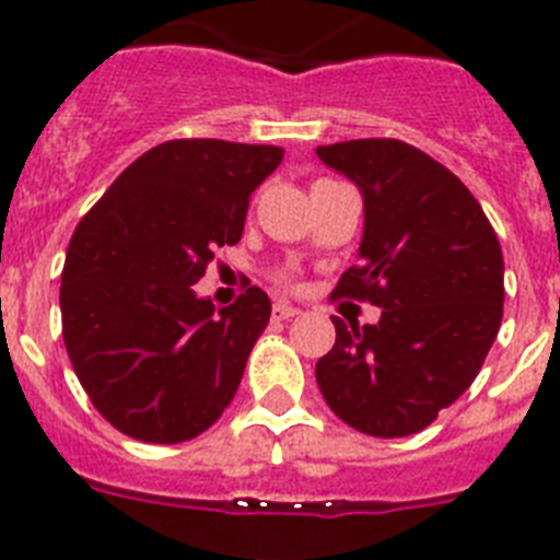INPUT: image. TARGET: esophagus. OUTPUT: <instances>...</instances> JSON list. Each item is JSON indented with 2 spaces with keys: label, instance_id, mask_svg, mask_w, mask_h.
<instances>
[{
  "label": "esophagus",
  "instance_id": "34e87169",
  "mask_svg": "<svg viewBox=\"0 0 560 560\" xmlns=\"http://www.w3.org/2000/svg\"><path fill=\"white\" fill-rule=\"evenodd\" d=\"M271 314H275V319H291V316L300 314V308H294V305L285 303V300H277L275 308H271Z\"/></svg>",
  "mask_w": 560,
  "mask_h": 560
}]
</instances>
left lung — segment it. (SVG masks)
Masks as SVG:
<instances>
[{
  "instance_id": "8db88e82",
  "label": "left lung",
  "mask_w": 560,
  "mask_h": 560,
  "mask_svg": "<svg viewBox=\"0 0 560 560\" xmlns=\"http://www.w3.org/2000/svg\"><path fill=\"white\" fill-rule=\"evenodd\" d=\"M364 201L359 266L336 294L370 300L375 325L334 316L316 384L348 427L407 438L471 387L502 325L504 260L491 221L452 171L400 140L319 145Z\"/></svg>"
}]
</instances>
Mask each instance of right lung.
<instances>
[{
	"label": "right lung",
	"mask_w": 560,
	"mask_h": 560,
	"mask_svg": "<svg viewBox=\"0 0 560 560\" xmlns=\"http://www.w3.org/2000/svg\"><path fill=\"white\" fill-rule=\"evenodd\" d=\"M283 148L171 140L114 179L69 241L63 345L97 412L142 443H185L221 418L271 303L249 285L215 308L196 285L244 235L249 196Z\"/></svg>",
	"instance_id": "right-lung-1"
}]
</instances>
